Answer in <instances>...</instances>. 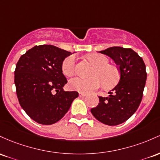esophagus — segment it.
Returning a JSON list of instances; mask_svg holds the SVG:
<instances>
[{"instance_id": "1", "label": "esophagus", "mask_w": 160, "mask_h": 160, "mask_svg": "<svg viewBox=\"0 0 160 160\" xmlns=\"http://www.w3.org/2000/svg\"><path fill=\"white\" fill-rule=\"evenodd\" d=\"M78 96H79V98H85V97L87 96V94H84V93H79Z\"/></svg>"}]
</instances>
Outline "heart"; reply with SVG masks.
<instances>
[{
  "mask_svg": "<svg viewBox=\"0 0 160 160\" xmlns=\"http://www.w3.org/2000/svg\"><path fill=\"white\" fill-rule=\"evenodd\" d=\"M88 60L95 66L91 72V78L75 77L69 81L71 89L80 93H89L99 88L103 83L106 88H110L117 84L119 79V71L116 66L109 64V59L100 53H91ZM75 55L67 57L62 63V72L66 76H72L75 73Z\"/></svg>",
  "mask_w": 160,
  "mask_h": 160,
  "instance_id": "1",
  "label": "heart"
}]
</instances>
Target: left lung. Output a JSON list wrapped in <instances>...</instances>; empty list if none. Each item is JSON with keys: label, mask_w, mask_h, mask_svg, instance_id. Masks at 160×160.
<instances>
[{"label": "left lung", "mask_w": 160, "mask_h": 160, "mask_svg": "<svg viewBox=\"0 0 160 160\" xmlns=\"http://www.w3.org/2000/svg\"><path fill=\"white\" fill-rule=\"evenodd\" d=\"M100 53L117 64L120 78L108 97H99V103L91 112L100 122L117 125L128 119L141 103L147 80L146 66L143 59L131 48L111 47Z\"/></svg>", "instance_id": "8db88e82"}]
</instances>
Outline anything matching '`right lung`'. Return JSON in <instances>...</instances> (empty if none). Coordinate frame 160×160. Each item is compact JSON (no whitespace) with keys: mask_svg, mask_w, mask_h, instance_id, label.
Listing matches in <instances>:
<instances>
[{"mask_svg":"<svg viewBox=\"0 0 160 160\" xmlns=\"http://www.w3.org/2000/svg\"><path fill=\"white\" fill-rule=\"evenodd\" d=\"M71 52L51 44L35 46L19 58L15 82L19 104L31 119L41 125H52L65 116L77 91H65L67 83L62 63Z\"/></svg>","mask_w":160,"mask_h":160,"instance_id":"add662e5","label":"right lung"}]
</instances>
